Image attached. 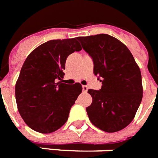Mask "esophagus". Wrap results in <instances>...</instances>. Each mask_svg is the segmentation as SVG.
Listing matches in <instances>:
<instances>
[{
  "label": "esophagus",
  "mask_w": 158,
  "mask_h": 158,
  "mask_svg": "<svg viewBox=\"0 0 158 158\" xmlns=\"http://www.w3.org/2000/svg\"><path fill=\"white\" fill-rule=\"evenodd\" d=\"M83 92H88V87L85 85L83 86Z\"/></svg>",
  "instance_id": "1"
}]
</instances>
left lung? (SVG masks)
I'll return each mask as SVG.
<instances>
[{
    "instance_id": "8db88e82",
    "label": "left lung",
    "mask_w": 158,
    "mask_h": 158,
    "mask_svg": "<svg viewBox=\"0 0 158 158\" xmlns=\"http://www.w3.org/2000/svg\"><path fill=\"white\" fill-rule=\"evenodd\" d=\"M92 57L93 71L102 83L88 89L92 102L86 108L92 123L116 132L131 123L143 97L141 73L127 47L114 37L100 34L77 37Z\"/></svg>"
}]
</instances>
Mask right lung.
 <instances>
[{
    "label": "right lung",
    "mask_w": 158,
    "mask_h": 158,
    "mask_svg": "<svg viewBox=\"0 0 158 158\" xmlns=\"http://www.w3.org/2000/svg\"><path fill=\"white\" fill-rule=\"evenodd\" d=\"M81 49L75 38L52 40L37 47L25 60L15 97L19 114L32 130L48 134L67 121L83 88L79 83H64L61 78L68 56Z\"/></svg>",
    "instance_id": "obj_1"
}]
</instances>
